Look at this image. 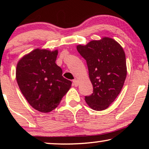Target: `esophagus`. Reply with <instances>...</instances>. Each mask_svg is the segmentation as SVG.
Returning <instances> with one entry per match:
<instances>
[{"label": "esophagus", "mask_w": 149, "mask_h": 149, "mask_svg": "<svg viewBox=\"0 0 149 149\" xmlns=\"http://www.w3.org/2000/svg\"><path fill=\"white\" fill-rule=\"evenodd\" d=\"M73 84H74V86L77 87L79 85V81L77 80V79H74V80H73Z\"/></svg>", "instance_id": "obj_1"}]
</instances>
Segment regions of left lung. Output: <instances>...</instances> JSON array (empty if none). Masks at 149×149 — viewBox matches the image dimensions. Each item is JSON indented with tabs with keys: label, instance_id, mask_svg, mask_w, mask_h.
Listing matches in <instances>:
<instances>
[{
	"label": "left lung",
	"instance_id": "obj_1",
	"mask_svg": "<svg viewBox=\"0 0 149 149\" xmlns=\"http://www.w3.org/2000/svg\"><path fill=\"white\" fill-rule=\"evenodd\" d=\"M86 60L93 93L85 100L94 111L107 109L123 88L126 76L125 54L119 42L109 37L91 40L85 45L77 46Z\"/></svg>",
	"mask_w": 149,
	"mask_h": 149
}]
</instances>
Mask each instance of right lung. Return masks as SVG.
Here are the masks:
<instances>
[{"label": "right lung", "mask_w": 149, "mask_h": 149, "mask_svg": "<svg viewBox=\"0 0 149 149\" xmlns=\"http://www.w3.org/2000/svg\"><path fill=\"white\" fill-rule=\"evenodd\" d=\"M58 51L36 49L18 61L16 79L22 94L36 111L49 113L59 105L72 82L56 64Z\"/></svg>", "instance_id": "add662e5"}]
</instances>
